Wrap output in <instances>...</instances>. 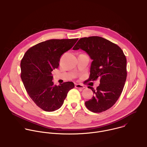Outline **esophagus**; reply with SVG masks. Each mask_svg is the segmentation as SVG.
Segmentation results:
<instances>
[{
    "mask_svg": "<svg viewBox=\"0 0 147 147\" xmlns=\"http://www.w3.org/2000/svg\"><path fill=\"white\" fill-rule=\"evenodd\" d=\"M75 87L76 88H78V89H84L85 88V86L82 85V84H75Z\"/></svg>",
    "mask_w": 147,
    "mask_h": 147,
    "instance_id": "34e87169",
    "label": "esophagus"
}]
</instances>
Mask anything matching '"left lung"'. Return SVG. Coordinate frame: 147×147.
Instances as JSON below:
<instances>
[{
    "instance_id": "left-lung-1",
    "label": "left lung",
    "mask_w": 147,
    "mask_h": 147,
    "mask_svg": "<svg viewBox=\"0 0 147 147\" xmlns=\"http://www.w3.org/2000/svg\"><path fill=\"white\" fill-rule=\"evenodd\" d=\"M82 49L93 60L88 81L100 78L96 89L89 86L93 93L85 102L86 108L93 113H102L110 109L119 97L127 77L126 58L117 44L99 36L80 38L73 47Z\"/></svg>"
}]
</instances>
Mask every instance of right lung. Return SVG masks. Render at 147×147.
I'll list each match as a JSON object with an SVG mask.
<instances>
[{"instance_id":"1","label":"right lung","mask_w":147,"mask_h":147,"mask_svg":"<svg viewBox=\"0 0 147 147\" xmlns=\"http://www.w3.org/2000/svg\"><path fill=\"white\" fill-rule=\"evenodd\" d=\"M78 38L51 39L30 47L21 61V78L34 103L51 112L63 105L68 92L74 87L72 82L54 85L52 71L57 69L61 55L71 48Z\"/></svg>"}]
</instances>
